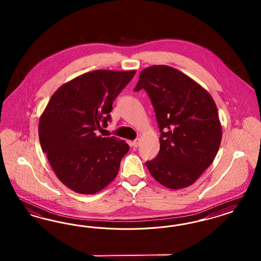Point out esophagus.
I'll use <instances>...</instances> for the list:
<instances>
[{"instance_id": "obj_1", "label": "esophagus", "mask_w": 261, "mask_h": 261, "mask_svg": "<svg viewBox=\"0 0 261 261\" xmlns=\"http://www.w3.org/2000/svg\"><path fill=\"white\" fill-rule=\"evenodd\" d=\"M139 144H140V140H139V139H136V140H134V141L132 142V147L137 148V147L139 146Z\"/></svg>"}]
</instances>
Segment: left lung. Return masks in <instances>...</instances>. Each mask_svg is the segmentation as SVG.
I'll return each instance as SVG.
<instances>
[{
  "label": "left lung",
  "mask_w": 261,
  "mask_h": 261,
  "mask_svg": "<svg viewBox=\"0 0 261 261\" xmlns=\"http://www.w3.org/2000/svg\"><path fill=\"white\" fill-rule=\"evenodd\" d=\"M144 89L154 109L161 149L146 162L151 176L172 190L196 182L214 161L222 130L211 94L167 65L144 69L134 91Z\"/></svg>",
  "instance_id": "1"
}]
</instances>
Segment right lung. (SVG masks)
Returning <instances> with one entry per match:
<instances>
[{"label": "right lung", "instance_id": "obj_1", "mask_svg": "<svg viewBox=\"0 0 261 261\" xmlns=\"http://www.w3.org/2000/svg\"><path fill=\"white\" fill-rule=\"evenodd\" d=\"M135 70H95L63 84L39 120V140L54 172L75 193L93 195L116 177L129 150L123 140L97 136L111 120L112 102Z\"/></svg>", "mask_w": 261, "mask_h": 261}]
</instances>
